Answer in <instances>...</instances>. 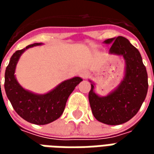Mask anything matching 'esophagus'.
I'll return each mask as SVG.
<instances>
[{"label":"esophagus","instance_id":"1","mask_svg":"<svg viewBox=\"0 0 154 154\" xmlns=\"http://www.w3.org/2000/svg\"><path fill=\"white\" fill-rule=\"evenodd\" d=\"M79 75H80V77H82V78H87V77H88L89 73L87 72V71H82Z\"/></svg>","mask_w":154,"mask_h":154}]
</instances>
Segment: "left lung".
I'll list each match as a JSON object with an SVG mask.
<instances>
[{
	"label": "left lung",
	"instance_id": "8db88e82",
	"mask_svg": "<svg viewBox=\"0 0 154 154\" xmlns=\"http://www.w3.org/2000/svg\"><path fill=\"white\" fill-rule=\"evenodd\" d=\"M111 44L109 54L122 56L125 67L122 80L106 96L95 92L96 84L91 82L89 102L94 117L100 122L117 125L129 121L139 111L148 92V73L139 50L122 36L103 42Z\"/></svg>",
	"mask_w": 154,
	"mask_h": 154
}]
</instances>
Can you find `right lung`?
<instances>
[{"instance_id": "1", "label": "right lung", "mask_w": 154, "mask_h": 154, "mask_svg": "<svg viewBox=\"0 0 154 154\" xmlns=\"http://www.w3.org/2000/svg\"><path fill=\"white\" fill-rule=\"evenodd\" d=\"M41 44H29L12 55L5 69L4 85L7 98L15 112L26 121L38 125L49 124L62 116L70 94L82 81L81 77H74L62 82L44 94H37L25 89L15 77L16 65L25 51Z\"/></svg>"}]
</instances>
